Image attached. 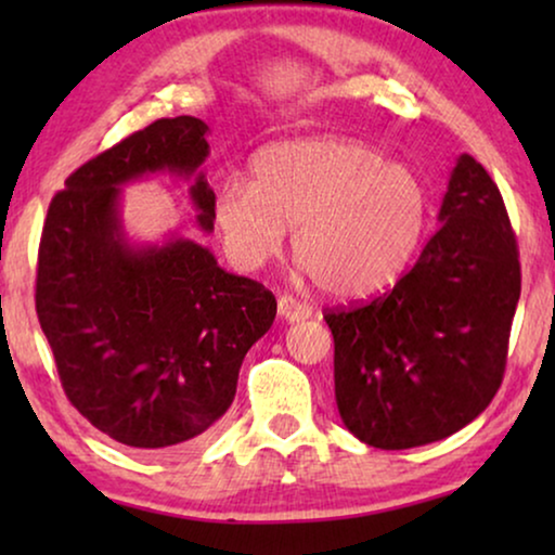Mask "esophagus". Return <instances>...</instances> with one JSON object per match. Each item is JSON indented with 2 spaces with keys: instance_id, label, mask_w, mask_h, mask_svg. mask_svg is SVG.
<instances>
[{
  "instance_id": "obj_1",
  "label": "esophagus",
  "mask_w": 555,
  "mask_h": 555,
  "mask_svg": "<svg viewBox=\"0 0 555 555\" xmlns=\"http://www.w3.org/2000/svg\"><path fill=\"white\" fill-rule=\"evenodd\" d=\"M278 310H280V315H283L285 321H291V323L306 321V318H310V313H313V308H310L308 302L295 300L293 295H283V298L278 300Z\"/></svg>"
}]
</instances>
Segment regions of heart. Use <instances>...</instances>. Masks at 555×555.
<instances>
[{"label":"heart","mask_w":555,"mask_h":555,"mask_svg":"<svg viewBox=\"0 0 555 555\" xmlns=\"http://www.w3.org/2000/svg\"><path fill=\"white\" fill-rule=\"evenodd\" d=\"M429 217V186L414 166L340 135L270 143L255 156L253 181L232 177L215 196L217 230L240 268H262L295 227L302 268L338 298L397 283Z\"/></svg>","instance_id":"1"}]
</instances>
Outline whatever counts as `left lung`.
Segmentation results:
<instances>
[{"label": "left lung", "mask_w": 555, "mask_h": 555, "mask_svg": "<svg viewBox=\"0 0 555 555\" xmlns=\"http://www.w3.org/2000/svg\"><path fill=\"white\" fill-rule=\"evenodd\" d=\"M439 222L389 293L323 315L340 420L378 450L454 435L503 384L520 298L518 242L498 184L473 156L457 158Z\"/></svg>", "instance_id": "left-lung-1"}]
</instances>
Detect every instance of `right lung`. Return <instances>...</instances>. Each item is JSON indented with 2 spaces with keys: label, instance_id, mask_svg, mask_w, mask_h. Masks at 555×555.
<instances>
[{
  "label": "right lung",
  "instance_id": "obj_1",
  "mask_svg": "<svg viewBox=\"0 0 555 555\" xmlns=\"http://www.w3.org/2000/svg\"><path fill=\"white\" fill-rule=\"evenodd\" d=\"M207 131L177 116L126 135L65 179L42 227L35 308L65 397L135 450L207 435L278 313L268 287L222 270L199 242L133 247L124 237L120 186L154 171L194 179L196 224L215 230V192L199 171Z\"/></svg>",
  "mask_w": 555,
  "mask_h": 555
}]
</instances>
